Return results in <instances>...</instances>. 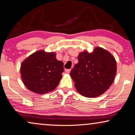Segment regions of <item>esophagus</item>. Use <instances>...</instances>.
Listing matches in <instances>:
<instances>
[{"mask_svg": "<svg viewBox=\"0 0 135 135\" xmlns=\"http://www.w3.org/2000/svg\"><path fill=\"white\" fill-rule=\"evenodd\" d=\"M70 71H71L70 69H66L65 70V72L66 73H69L70 72Z\"/></svg>", "mask_w": 135, "mask_h": 135, "instance_id": "1", "label": "esophagus"}]
</instances>
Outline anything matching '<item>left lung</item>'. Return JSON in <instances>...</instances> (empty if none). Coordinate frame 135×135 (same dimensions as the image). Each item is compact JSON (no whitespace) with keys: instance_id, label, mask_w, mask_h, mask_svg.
Listing matches in <instances>:
<instances>
[{"instance_id":"8db88e82","label":"left lung","mask_w":135,"mask_h":135,"mask_svg":"<svg viewBox=\"0 0 135 135\" xmlns=\"http://www.w3.org/2000/svg\"><path fill=\"white\" fill-rule=\"evenodd\" d=\"M78 60L70 71V76L78 93L93 98L110 88L117 73V62L110 52L96 47L91 53H80Z\"/></svg>"}]
</instances>
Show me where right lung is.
I'll return each instance as SVG.
<instances>
[{"mask_svg":"<svg viewBox=\"0 0 135 135\" xmlns=\"http://www.w3.org/2000/svg\"><path fill=\"white\" fill-rule=\"evenodd\" d=\"M64 63L57 60L54 52H36L22 63L20 73L23 84L38 94L52 91L57 87L64 72Z\"/></svg>","mask_w":135,"mask_h":135,"instance_id":"right-lung-1","label":"right lung"}]
</instances>
